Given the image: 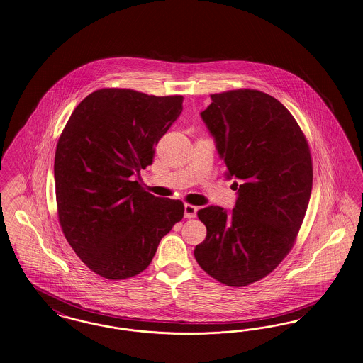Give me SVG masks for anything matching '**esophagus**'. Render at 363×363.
I'll return each instance as SVG.
<instances>
[{
	"label": "esophagus",
	"instance_id": "esophagus-1",
	"mask_svg": "<svg viewBox=\"0 0 363 363\" xmlns=\"http://www.w3.org/2000/svg\"><path fill=\"white\" fill-rule=\"evenodd\" d=\"M196 206L190 205V203H186L184 205V216L186 218H194L196 216Z\"/></svg>",
	"mask_w": 363,
	"mask_h": 363
}]
</instances>
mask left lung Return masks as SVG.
Masks as SVG:
<instances>
[{
    "instance_id": "8db88e82",
    "label": "left lung",
    "mask_w": 363,
    "mask_h": 363,
    "mask_svg": "<svg viewBox=\"0 0 363 363\" xmlns=\"http://www.w3.org/2000/svg\"><path fill=\"white\" fill-rule=\"evenodd\" d=\"M201 113L239 179L232 211L198 210L206 239L194 250L199 267L228 286L272 273L294 247L313 187L310 147L299 124L276 98L252 89L211 94Z\"/></svg>"
}]
</instances>
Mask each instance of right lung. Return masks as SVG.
Instances as JSON below:
<instances>
[{
    "instance_id": "right-lung-1",
    "label": "right lung",
    "mask_w": 363,
    "mask_h": 363,
    "mask_svg": "<svg viewBox=\"0 0 363 363\" xmlns=\"http://www.w3.org/2000/svg\"><path fill=\"white\" fill-rule=\"evenodd\" d=\"M183 96L101 89L86 96L60 135L55 155L60 227L83 264L108 280L150 265L161 239L184 216L131 176L183 111Z\"/></svg>"
}]
</instances>
